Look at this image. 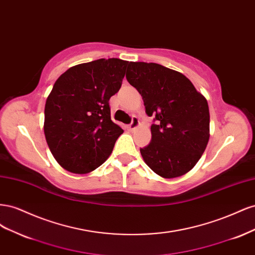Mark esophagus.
Returning a JSON list of instances; mask_svg holds the SVG:
<instances>
[{
  "label": "esophagus",
  "mask_w": 255,
  "mask_h": 255,
  "mask_svg": "<svg viewBox=\"0 0 255 255\" xmlns=\"http://www.w3.org/2000/svg\"><path fill=\"white\" fill-rule=\"evenodd\" d=\"M138 126H139V120H138L137 117H135V116H133V117H132V121H130V123L128 125V129L133 130V129H135Z\"/></svg>",
  "instance_id": "1"
}]
</instances>
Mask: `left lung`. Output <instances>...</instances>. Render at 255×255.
<instances>
[{
    "label": "left lung",
    "instance_id": "obj_1",
    "mask_svg": "<svg viewBox=\"0 0 255 255\" xmlns=\"http://www.w3.org/2000/svg\"><path fill=\"white\" fill-rule=\"evenodd\" d=\"M128 82L153 117L151 141L141 155L156 174L172 179L191 170L210 138L206 99L184 74L154 63H129Z\"/></svg>",
    "mask_w": 255,
    "mask_h": 255
}]
</instances>
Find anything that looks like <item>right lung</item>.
Returning a JSON list of instances; mask_svg holds the SVG:
<instances>
[{"label":"right lung","mask_w":255,"mask_h":255,"mask_svg":"<svg viewBox=\"0 0 255 255\" xmlns=\"http://www.w3.org/2000/svg\"><path fill=\"white\" fill-rule=\"evenodd\" d=\"M129 63L101 58L71 67L53 86L44 107V135L57 163L72 173L95 170L109 158L123 129L111 118L110 99Z\"/></svg>","instance_id":"right-lung-1"}]
</instances>
